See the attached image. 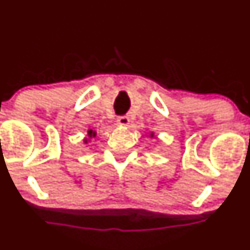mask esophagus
Returning <instances> with one entry per match:
<instances>
[{"label":"esophagus","instance_id":"obj_1","mask_svg":"<svg viewBox=\"0 0 250 250\" xmlns=\"http://www.w3.org/2000/svg\"><path fill=\"white\" fill-rule=\"evenodd\" d=\"M117 123L120 125H129V117H127V116H120L117 118Z\"/></svg>","mask_w":250,"mask_h":250}]
</instances>
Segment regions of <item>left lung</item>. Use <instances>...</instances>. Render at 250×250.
Masks as SVG:
<instances>
[{"label":"left lung","mask_w":250,"mask_h":250,"mask_svg":"<svg viewBox=\"0 0 250 250\" xmlns=\"http://www.w3.org/2000/svg\"><path fill=\"white\" fill-rule=\"evenodd\" d=\"M151 137H153V133H152V134H151Z\"/></svg>","instance_id":"1"}]
</instances>
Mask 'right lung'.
I'll return each instance as SVG.
<instances>
[{"mask_svg": "<svg viewBox=\"0 0 250 250\" xmlns=\"http://www.w3.org/2000/svg\"><path fill=\"white\" fill-rule=\"evenodd\" d=\"M95 135H97V133H95L94 130H93V129L88 130V138H89V139H92V138H94ZM84 143H88V139H84Z\"/></svg>", "mask_w": 250, "mask_h": 250, "instance_id": "right-lung-1", "label": "right lung"}]
</instances>
